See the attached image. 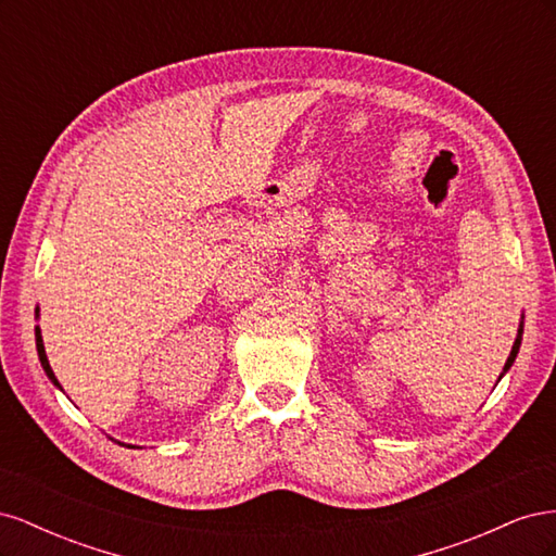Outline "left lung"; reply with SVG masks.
I'll return each mask as SVG.
<instances>
[{"mask_svg": "<svg viewBox=\"0 0 556 556\" xmlns=\"http://www.w3.org/2000/svg\"><path fill=\"white\" fill-rule=\"evenodd\" d=\"M521 333H525V323H519V329H517V339H515V343H513V350H510V355H508V362H506V366H503V374L498 376V380L506 376L508 371H510V366L515 364V357H517V352H519V345H521Z\"/></svg>", "mask_w": 556, "mask_h": 556, "instance_id": "1", "label": "left lung"}]
</instances>
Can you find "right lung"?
Wrapping results in <instances>:
<instances>
[{"label": "right lung", "instance_id": "obj_1", "mask_svg": "<svg viewBox=\"0 0 556 556\" xmlns=\"http://www.w3.org/2000/svg\"><path fill=\"white\" fill-rule=\"evenodd\" d=\"M37 317H39V308H37ZM35 336H37V352H39V362H41V366H43V371H46V376H48V380L53 382L58 390H62V384L58 382V378H55V374H53V368H50V364H48V357H46V348H43V339H41V329H39V325L35 327ZM111 439V435H109ZM113 443H117V445H125V443H121V441H115V439H111ZM129 447V445H127Z\"/></svg>", "mask_w": 556, "mask_h": 556}]
</instances>
